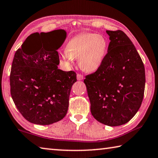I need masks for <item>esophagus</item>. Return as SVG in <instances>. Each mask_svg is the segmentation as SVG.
Segmentation results:
<instances>
[{"label": "esophagus", "instance_id": "esophagus-1", "mask_svg": "<svg viewBox=\"0 0 158 158\" xmlns=\"http://www.w3.org/2000/svg\"><path fill=\"white\" fill-rule=\"evenodd\" d=\"M77 79L78 81H81L83 79H84V76L82 75L81 74H77Z\"/></svg>", "mask_w": 158, "mask_h": 158}]
</instances>
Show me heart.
I'll return each instance as SVG.
<instances>
[{
    "instance_id": "1",
    "label": "heart",
    "mask_w": 158,
    "mask_h": 158,
    "mask_svg": "<svg viewBox=\"0 0 158 158\" xmlns=\"http://www.w3.org/2000/svg\"><path fill=\"white\" fill-rule=\"evenodd\" d=\"M107 49L108 43L105 37L96 33H83L69 40L60 57L68 65H73L74 59L79 58L81 69L93 73L100 68Z\"/></svg>"
}]
</instances>
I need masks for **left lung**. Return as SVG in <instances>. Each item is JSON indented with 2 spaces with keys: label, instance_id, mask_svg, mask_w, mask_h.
Instances as JSON below:
<instances>
[{
  "label": "left lung",
  "instance_id": "left-lung-1",
  "mask_svg": "<svg viewBox=\"0 0 158 158\" xmlns=\"http://www.w3.org/2000/svg\"><path fill=\"white\" fill-rule=\"evenodd\" d=\"M107 53L97 71L85 76L93 116L108 126H118L139 109L145 89V68L132 41L124 32L106 31Z\"/></svg>",
  "mask_w": 158,
  "mask_h": 158
}]
</instances>
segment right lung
<instances>
[{
	"instance_id": "obj_1",
	"label": "right lung",
	"mask_w": 158,
	"mask_h": 158,
	"mask_svg": "<svg viewBox=\"0 0 158 158\" xmlns=\"http://www.w3.org/2000/svg\"><path fill=\"white\" fill-rule=\"evenodd\" d=\"M38 36L44 38L43 44L37 50L32 51L30 45ZM65 38L66 32L62 29L35 33L28 36L15 52L10 76V93L19 111L32 123H54L68 112L77 74L58 68L57 49Z\"/></svg>"
}]
</instances>
